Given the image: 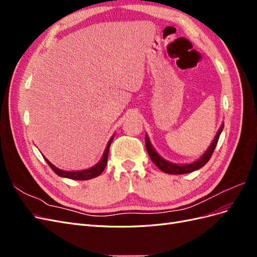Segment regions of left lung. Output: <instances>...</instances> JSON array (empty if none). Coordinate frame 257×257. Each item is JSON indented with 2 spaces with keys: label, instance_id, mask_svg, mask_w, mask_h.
<instances>
[{
  "label": "left lung",
  "instance_id": "left-lung-1",
  "mask_svg": "<svg viewBox=\"0 0 257 257\" xmlns=\"http://www.w3.org/2000/svg\"><path fill=\"white\" fill-rule=\"evenodd\" d=\"M224 127V122L222 123V125L220 126L219 131H217L216 135L214 136V139L212 141L211 145L208 147V149L206 150V152L201 155L199 159H197L196 161H194L192 163H188V164H176V163L169 162L167 160H165L164 158H162L161 155L155 151V149L153 148L152 144L150 143L149 136L146 134L145 136V141H146V148L148 154L151 159V161L154 163L155 165L158 166V168H160L163 173L166 174H170V175H183V174H189L192 172H195V170L201 168L203 166H205L207 164V162L211 158V155L215 149V146L217 144V141H219V137L222 133Z\"/></svg>",
  "mask_w": 257,
  "mask_h": 257
}]
</instances>
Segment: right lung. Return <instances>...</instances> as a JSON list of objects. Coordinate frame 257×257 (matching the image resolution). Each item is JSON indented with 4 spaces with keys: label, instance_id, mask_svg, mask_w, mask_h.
Here are the masks:
<instances>
[{
    "label": "right lung",
    "instance_id": "1",
    "mask_svg": "<svg viewBox=\"0 0 257 257\" xmlns=\"http://www.w3.org/2000/svg\"><path fill=\"white\" fill-rule=\"evenodd\" d=\"M113 136H114V134L111 136V138L109 139V142H108V144L106 146V149H105V151L103 153V157L100 158V160H99V162L97 163V164H95L94 166H92L90 168H87V169L73 170V172H68V170H63V169H60V168L56 167L47 159H46V158H44V159H45L46 162H47V164L50 166V168L59 177L73 179V180H90V179L95 178V177L99 176L100 174L104 172V169H105V167L107 165L108 153H109V148H110L111 142H112V139H113Z\"/></svg>",
    "mask_w": 257,
    "mask_h": 257
}]
</instances>
